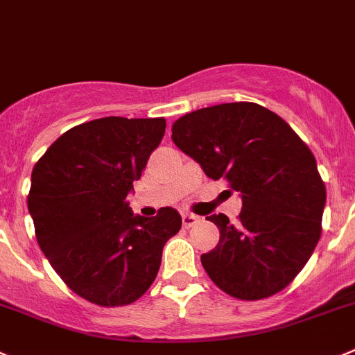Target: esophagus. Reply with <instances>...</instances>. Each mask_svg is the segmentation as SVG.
Instances as JSON below:
<instances>
[{"label":"esophagus","instance_id":"34e87169","mask_svg":"<svg viewBox=\"0 0 355 355\" xmlns=\"http://www.w3.org/2000/svg\"><path fill=\"white\" fill-rule=\"evenodd\" d=\"M200 223V217H198V215H194V214H184L182 215V224H184V227H193V226H196V224Z\"/></svg>","mask_w":355,"mask_h":355}]
</instances>
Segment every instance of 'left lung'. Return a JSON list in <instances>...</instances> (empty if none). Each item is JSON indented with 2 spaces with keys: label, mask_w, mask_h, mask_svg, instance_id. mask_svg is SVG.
Segmentation results:
<instances>
[{
  "label": "left lung",
  "mask_w": 355,
  "mask_h": 355,
  "mask_svg": "<svg viewBox=\"0 0 355 355\" xmlns=\"http://www.w3.org/2000/svg\"><path fill=\"white\" fill-rule=\"evenodd\" d=\"M171 140L211 180L241 198L240 220H208L220 231L201 264L238 300H263L289 286L320 238L326 187L310 148L282 117L257 103H224L178 119Z\"/></svg>",
  "instance_id": "obj_1"
}]
</instances>
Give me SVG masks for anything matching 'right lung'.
<instances>
[{"label":"right lung","mask_w":355,"mask_h":355,"mask_svg":"<svg viewBox=\"0 0 355 355\" xmlns=\"http://www.w3.org/2000/svg\"><path fill=\"white\" fill-rule=\"evenodd\" d=\"M166 129L164 119L103 117L58 138L33 168L28 210L55 273L99 306L137 301L157 277L175 208L141 217L128 194Z\"/></svg>","instance_id":"obj_1"}]
</instances>
